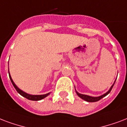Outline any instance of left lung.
I'll list each match as a JSON object with an SVG mask.
<instances>
[{"instance_id":"1","label":"left lung","mask_w":127,"mask_h":127,"mask_svg":"<svg viewBox=\"0 0 127 127\" xmlns=\"http://www.w3.org/2000/svg\"><path fill=\"white\" fill-rule=\"evenodd\" d=\"M115 83H114V84H115ZM114 84L111 86V87L110 88V89L109 90V91L107 92L106 93H105L104 95H101V96H99V97H91V96H89V95H83V94H81V93H79L78 92H77L76 91V93H77V95L79 96V97H81V99H83V100H85V101H87V102H96V101H98L99 100H100V99H101L103 97H105L106 95H107L109 93L111 92V91L112 88H113V87Z\"/></svg>"}]
</instances>
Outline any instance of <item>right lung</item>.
Listing matches in <instances>:
<instances>
[{"instance_id": "obj_1", "label": "right lung", "mask_w": 127, "mask_h": 127, "mask_svg": "<svg viewBox=\"0 0 127 127\" xmlns=\"http://www.w3.org/2000/svg\"><path fill=\"white\" fill-rule=\"evenodd\" d=\"M8 73H9V77H10V81H11L12 83V85H13V86L16 89V90L17 91V92L19 93V94H20L22 96H23V97H24L25 98H26V99H29V100H32V101H39V100H41V99H44V98H45L46 97H47L48 95H50V93H47V94H45V95H29V94H28V93L24 92V91H22V90H20V89L19 88H18V87L15 84H14V83L13 81H12V79L11 76H10V73L8 72Z\"/></svg>"}]
</instances>
